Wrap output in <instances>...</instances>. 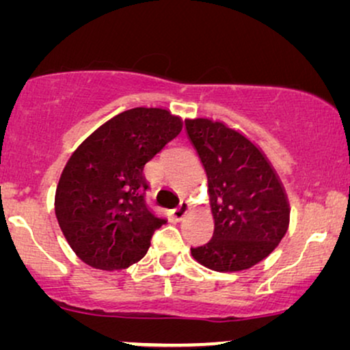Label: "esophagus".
Wrapping results in <instances>:
<instances>
[{"instance_id": "obj_1", "label": "esophagus", "mask_w": 350, "mask_h": 350, "mask_svg": "<svg viewBox=\"0 0 350 350\" xmlns=\"http://www.w3.org/2000/svg\"><path fill=\"white\" fill-rule=\"evenodd\" d=\"M188 211H189V202L182 201V202H180L178 208H175L174 211H172V214H174V217L176 219V221H182L185 215L188 214Z\"/></svg>"}]
</instances>
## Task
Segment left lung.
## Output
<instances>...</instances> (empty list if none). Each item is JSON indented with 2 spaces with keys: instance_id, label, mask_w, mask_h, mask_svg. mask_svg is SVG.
<instances>
[{
  "instance_id": "obj_1",
  "label": "left lung",
  "mask_w": 350,
  "mask_h": 350,
  "mask_svg": "<svg viewBox=\"0 0 350 350\" xmlns=\"http://www.w3.org/2000/svg\"><path fill=\"white\" fill-rule=\"evenodd\" d=\"M185 131L208 176L214 234L191 248L208 269H250L278 247L288 228L291 208L279 176L247 136L222 122L187 118Z\"/></svg>"
}]
</instances>
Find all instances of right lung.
I'll list each match as a JSON object with an SVG mask.
<instances>
[{
    "instance_id": "obj_1",
    "label": "right lung",
    "mask_w": 350,
    "mask_h": 350,
    "mask_svg": "<svg viewBox=\"0 0 350 350\" xmlns=\"http://www.w3.org/2000/svg\"><path fill=\"white\" fill-rule=\"evenodd\" d=\"M182 131L165 109L122 111L75 150L59 176L55 214L81 261L118 271L144 258L165 219L148 204L144 167Z\"/></svg>"
}]
</instances>
